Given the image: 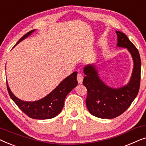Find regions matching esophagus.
I'll list each match as a JSON object with an SVG mask.
<instances>
[{"label": "esophagus", "instance_id": "obj_1", "mask_svg": "<svg viewBox=\"0 0 146 146\" xmlns=\"http://www.w3.org/2000/svg\"><path fill=\"white\" fill-rule=\"evenodd\" d=\"M83 75L81 74H78L77 75V80H78V82L80 84H82V82H83Z\"/></svg>", "mask_w": 146, "mask_h": 146}]
</instances>
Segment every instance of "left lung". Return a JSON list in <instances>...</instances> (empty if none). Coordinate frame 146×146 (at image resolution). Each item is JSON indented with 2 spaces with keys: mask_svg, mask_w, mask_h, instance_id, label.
<instances>
[{
  "mask_svg": "<svg viewBox=\"0 0 146 146\" xmlns=\"http://www.w3.org/2000/svg\"><path fill=\"white\" fill-rule=\"evenodd\" d=\"M117 46L127 48L132 58L133 66L127 84L118 88L107 85L99 76L96 63L83 68L86 76L83 84L88 90L86 100L89 112L99 118L112 119L124 112L138 94L140 84L141 59L139 52L124 33L117 31Z\"/></svg>",
  "mask_w": 146,
  "mask_h": 146,
  "instance_id": "left-lung-1",
  "label": "left lung"
}]
</instances>
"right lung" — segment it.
<instances>
[{"label": "right lung", "instance_id": "right-lung-1", "mask_svg": "<svg viewBox=\"0 0 146 146\" xmlns=\"http://www.w3.org/2000/svg\"><path fill=\"white\" fill-rule=\"evenodd\" d=\"M36 30H33L24 35L16 45L31 36ZM15 46L14 47H15ZM77 72H74L65 78L51 92L36 101L28 102L18 98L10 89L7 81V90L10 97L20 109L28 116L36 119L53 118L61 112L66 96L78 85Z\"/></svg>", "mask_w": 146, "mask_h": 146}]
</instances>
